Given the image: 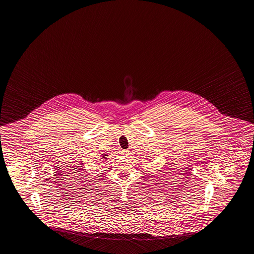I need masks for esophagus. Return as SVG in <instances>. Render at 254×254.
<instances>
[{
	"label": "esophagus",
	"mask_w": 254,
	"mask_h": 254,
	"mask_svg": "<svg viewBox=\"0 0 254 254\" xmlns=\"http://www.w3.org/2000/svg\"><path fill=\"white\" fill-rule=\"evenodd\" d=\"M121 154H122L124 157H127V156H128L129 155V151L128 150H122Z\"/></svg>",
	"instance_id": "34e87169"
}]
</instances>
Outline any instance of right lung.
Masks as SVG:
<instances>
[{
    "mask_svg": "<svg viewBox=\"0 0 254 254\" xmlns=\"http://www.w3.org/2000/svg\"><path fill=\"white\" fill-rule=\"evenodd\" d=\"M106 156H108V155H106V154H103V155H102V158H103V159H105V158H106Z\"/></svg>",
    "mask_w": 254,
    "mask_h": 254,
    "instance_id": "right-lung-1",
    "label": "right lung"
}]
</instances>
